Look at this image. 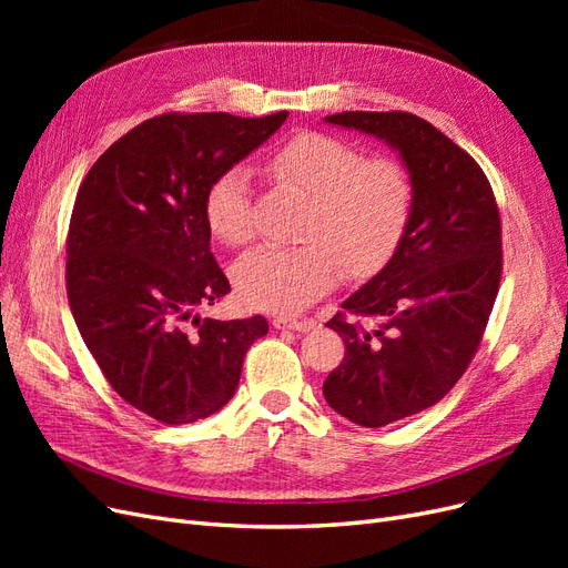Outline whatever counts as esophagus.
<instances>
[{"instance_id":"1","label":"esophagus","mask_w":568,"mask_h":568,"mask_svg":"<svg viewBox=\"0 0 568 568\" xmlns=\"http://www.w3.org/2000/svg\"><path fill=\"white\" fill-rule=\"evenodd\" d=\"M274 329H294V332H311L315 320H296V317H274Z\"/></svg>"}]
</instances>
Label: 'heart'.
<instances>
[{
	"mask_svg": "<svg viewBox=\"0 0 568 568\" xmlns=\"http://www.w3.org/2000/svg\"><path fill=\"white\" fill-rule=\"evenodd\" d=\"M270 180L307 196L301 222L305 244L263 246L239 257L234 284L251 307L298 313L336 286L341 272L369 277L398 251L415 213V182L405 163L372 156L338 136L303 130L286 136L265 159ZM211 232L227 246L253 239L251 178L227 168L203 199Z\"/></svg>",
	"mask_w": 568,
	"mask_h": 568,
	"instance_id": "obj_1",
	"label": "heart"
}]
</instances>
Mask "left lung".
Listing matches in <instances>:
<instances>
[{"mask_svg": "<svg viewBox=\"0 0 568 568\" xmlns=\"http://www.w3.org/2000/svg\"><path fill=\"white\" fill-rule=\"evenodd\" d=\"M324 120L398 149L415 182L398 251L326 322L346 355L324 398L353 424L379 428L436 405L467 372L500 288V211L480 165L424 118L343 111Z\"/></svg>", "mask_w": 568, "mask_h": 568, "instance_id": "obj_1", "label": "left lung"}]
</instances>
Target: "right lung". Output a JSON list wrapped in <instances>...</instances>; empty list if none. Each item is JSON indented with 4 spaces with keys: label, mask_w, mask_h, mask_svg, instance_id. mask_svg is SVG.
Instances as JSON below:
<instances>
[{
    "label": "right lung",
    "mask_w": 568,
    "mask_h": 568,
    "mask_svg": "<svg viewBox=\"0 0 568 568\" xmlns=\"http://www.w3.org/2000/svg\"><path fill=\"white\" fill-rule=\"evenodd\" d=\"M163 113L111 144L84 175L65 246V291L113 390L163 424L225 407L267 320L194 317L230 294L203 199L286 120Z\"/></svg>",
    "instance_id": "right-lung-1"
}]
</instances>
